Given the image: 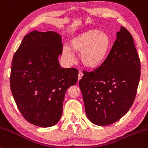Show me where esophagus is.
<instances>
[{
	"label": "esophagus",
	"mask_w": 148,
	"mask_h": 148,
	"mask_svg": "<svg viewBox=\"0 0 148 148\" xmlns=\"http://www.w3.org/2000/svg\"><path fill=\"white\" fill-rule=\"evenodd\" d=\"M83 75H84V74H83L82 72H79V75H78V79H79V81L81 79V78H82Z\"/></svg>",
	"instance_id": "1"
}]
</instances>
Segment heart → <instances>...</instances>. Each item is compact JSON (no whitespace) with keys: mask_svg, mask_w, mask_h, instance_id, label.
<instances>
[{"mask_svg":"<svg viewBox=\"0 0 148 148\" xmlns=\"http://www.w3.org/2000/svg\"><path fill=\"white\" fill-rule=\"evenodd\" d=\"M111 47V37L106 33L97 29L85 30L69 42V48L64 47L62 55L69 62L74 61L71 50L80 53L81 62L88 68H97L106 60Z\"/></svg>","mask_w":148,"mask_h":148,"instance_id":"obj_1","label":"heart"}]
</instances>
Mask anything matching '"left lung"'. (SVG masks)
Wrapping results in <instances>:
<instances>
[{
    "mask_svg": "<svg viewBox=\"0 0 148 148\" xmlns=\"http://www.w3.org/2000/svg\"><path fill=\"white\" fill-rule=\"evenodd\" d=\"M105 62L93 72H86L79 81L88 118L106 126L128 112L136 95L140 62L132 35L124 27Z\"/></svg>",
    "mask_w": 148,
    "mask_h": 148,
    "instance_id": "8db88e82",
    "label": "left lung"
}]
</instances>
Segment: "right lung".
<instances>
[{"mask_svg":"<svg viewBox=\"0 0 148 148\" xmlns=\"http://www.w3.org/2000/svg\"><path fill=\"white\" fill-rule=\"evenodd\" d=\"M62 37L53 31L34 30L23 37L15 52L10 88L18 110L30 123L55 125L62 114L65 92L77 83V69L62 68Z\"/></svg>","mask_w":148,"mask_h":148,"instance_id":"1","label":"right lung"}]
</instances>
